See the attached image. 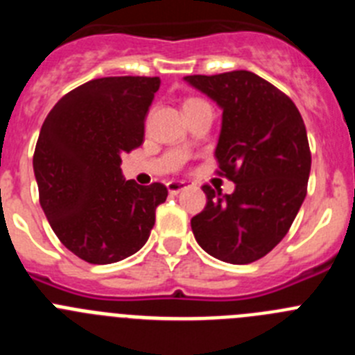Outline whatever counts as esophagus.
I'll return each mask as SVG.
<instances>
[{"label": "esophagus", "instance_id": "34e87169", "mask_svg": "<svg viewBox=\"0 0 355 355\" xmlns=\"http://www.w3.org/2000/svg\"><path fill=\"white\" fill-rule=\"evenodd\" d=\"M188 187H190V184H188L187 181L172 180V181H168V183H167V190H168V193H172V196L180 193L181 190H184V188H188Z\"/></svg>", "mask_w": 355, "mask_h": 355}]
</instances>
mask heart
Listing matches in <instances>:
<instances>
[{
	"label": "heart",
	"mask_w": 355,
	"mask_h": 355,
	"mask_svg": "<svg viewBox=\"0 0 355 355\" xmlns=\"http://www.w3.org/2000/svg\"><path fill=\"white\" fill-rule=\"evenodd\" d=\"M193 101H200V99H188L187 103H193Z\"/></svg>",
	"instance_id": "1"
}]
</instances>
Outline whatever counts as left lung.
I'll return each instance as SVG.
<instances>
[{"label":"left lung","mask_w":355,"mask_h":355,"mask_svg":"<svg viewBox=\"0 0 355 355\" xmlns=\"http://www.w3.org/2000/svg\"><path fill=\"white\" fill-rule=\"evenodd\" d=\"M222 108L215 156L233 193L205 184L206 208L192 231L209 256L233 265L258 261L286 236L307 192L311 153L290 97L250 71L187 76Z\"/></svg>","instance_id":"obj_1"}]
</instances>
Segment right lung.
Here are the masks:
<instances>
[{"mask_svg": "<svg viewBox=\"0 0 355 355\" xmlns=\"http://www.w3.org/2000/svg\"><path fill=\"white\" fill-rule=\"evenodd\" d=\"M159 78L87 81L53 106L33 155L39 199L58 240L83 261L108 265L146 245L162 183L124 180L121 156L144 142Z\"/></svg>", "mask_w": 355, "mask_h": 355, "instance_id": "obj_1", "label": "right lung"}]
</instances>
